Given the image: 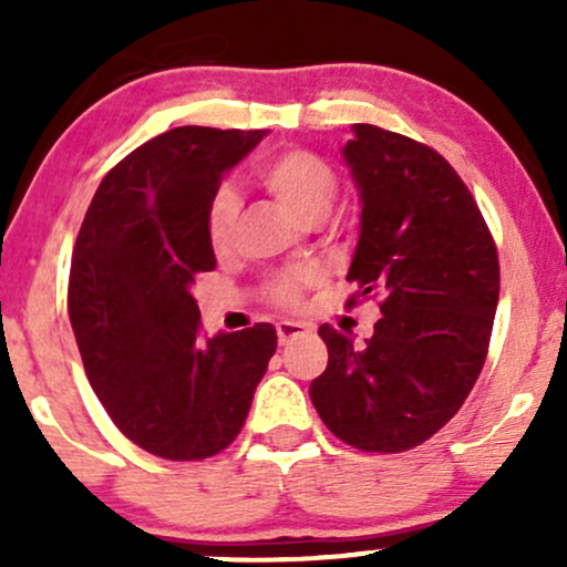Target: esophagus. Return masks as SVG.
Returning a JSON list of instances; mask_svg holds the SVG:
<instances>
[{"label": "esophagus", "mask_w": 567, "mask_h": 567, "mask_svg": "<svg viewBox=\"0 0 567 567\" xmlns=\"http://www.w3.org/2000/svg\"><path fill=\"white\" fill-rule=\"evenodd\" d=\"M311 330L306 328L303 322H292V320H282L277 322V338H279V347H288L290 341H296V338H303L309 336Z\"/></svg>", "instance_id": "obj_1"}]
</instances>
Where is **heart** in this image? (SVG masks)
I'll return each instance as SVG.
<instances>
[{"mask_svg": "<svg viewBox=\"0 0 567 567\" xmlns=\"http://www.w3.org/2000/svg\"><path fill=\"white\" fill-rule=\"evenodd\" d=\"M258 178L292 216L309 220V224L328 216L338 194V178L328 162H322L317 154L303 152V148H290V152H279L275 157L264 159L258 165ZM239 207H243V202L231 186H218L213 192L210 202H207V237H210L213 247L229 245ZM309 282L311 275H306V271L285 275L271 285V296L279 303H292L303 285Z\"/></svg>", "mask_w": 567, "mask_h": 567, "instance_id": "b5f03b06", "label": "heart"}]
</instances>
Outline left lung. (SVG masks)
I'll use <instances>...</instances> for the list:
<instances>
[{
  "mask_svg": "<svg viewBox=\"0 0 567 567\" xmlns=\"http://www.w3.org/2000/svg\"><path fill=\"white\" fill-rule=\"evenodd\" d=\"M341 148L360 194L349 266L381 320L357 347L322 324L328 368L309 396L324 426L368 453H400L458 413L485 365L498 306V252L458 173L424 143L351 125Z\"/></svg>",
  "mask_w": 567,
  "mask_h": 567,
  "instance_id": "left-lung-1",
  "label": "left lung"
}]
</instances>
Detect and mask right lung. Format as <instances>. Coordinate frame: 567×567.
<instances>
[{
	"instance_id": "add662e5",
	"label": "right lung",
	"mask_w": 567,
	"mask_h": 567,
	"mask_svg": "<svg viewBox=\"0 0 567 567\" xmlns=\"http://www.w3.org/2000/svg\"><path fill=\"white\" fill-rule=\"evenodd\" d=\"M269 130L173 127L97 186L74 245L69 320L90 386L143 451L231 445L277 349L269 322L202 338L192 285L216 269L207 202Z\"/></svg>"
}]
</instances>
